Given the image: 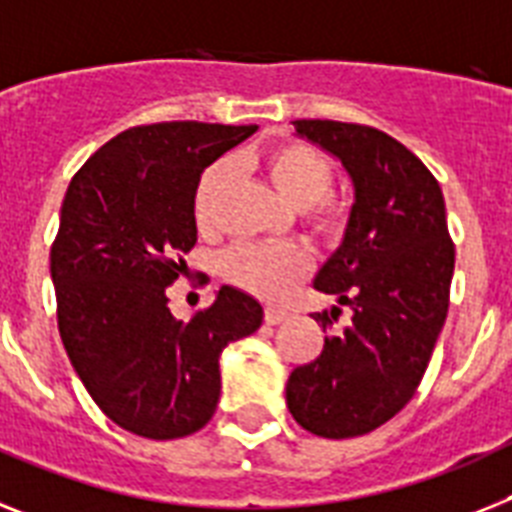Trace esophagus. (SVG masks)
<instances>
[{"label":"esophagus","instance_id":"1","mask_svg":"<svg viewBox=\"0 0 512 512\" xmlns=\"http://www.w3.org/2000/svg\"><path fill=\"white\" fill-rule=\"evenodd\" d=\"M264 319H266V324H282L287 319V311H285V308L269 306L264 311Z\"/></svg>","mask_w":512,"mask_h":512}]
</instances>
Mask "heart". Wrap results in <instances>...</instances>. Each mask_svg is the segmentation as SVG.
<instances>
[{
    "instance_id": "1",
    "label": "heart",
    "mask_w": 512,
    "mask_h": 512,
    "mask_svg": "<svg viewBox=\"0 0 512 512\" xmlns=\"http://www.w3.org/2000/svg\"><path fill=\"white\" fill-rule=\"evenodd\" d=\"M266 177L287 204L306 209L311 225L319 232H340L348 217L345 201L327 193L332 185V164L308 143H280L264 156ZM230 167L225 162L211 164L201 175L193 196V214L198 227H211L217 217L219 196L225 193ZM308 253L293 243H243L225 259L227 277L264 298H280L308 272Z\"/></svg>"
}]
</instances>
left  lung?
I'll use <instances>...</instances> for the list:
<instances>
[{
  "label": "left lung",
  "mask_w": 512,
  "mask_h": 512,
  "mask_svg": "<svg viewBox=\"0 0 512 512\" xmlns=\"http://www.w3.org/2000/svg\"><path fill=\"white\" fill-rule=\"evenodd\" d=\"M295 135L332 154L353 183L337 251L314 287L350 311L319 358L290 374L287 408L316 437L374 432L413 398L450 306L455 246L434 175L369 125L295 120ZM340 306L316 314L327 329Z\"/></svg>",
  "instance_id": "8db88e82"
}]
</instances>
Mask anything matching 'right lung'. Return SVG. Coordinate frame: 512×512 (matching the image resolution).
Instances as JSON below:
<instances>
[{
	"mask_svg": "<svg viewBox=\"0 0 512 512\" xmlns=\"http://www.w3.org/2000/svg\"><path fill=\"white\" fill-rule=\"evenodd\" d=\"M256 125L156 122L114 135L62 201L52 246L59 337L88 395L125 432L188 437L219 403V356L261 327L264 308L219 287L209 308L177 322L167 287L196 246L201 172Z\"/></svg>",
	"mask_w": 512,
	"mask_h": 512,
	"instance_id": "right-lung-1",
	"label": "right lung"
}]
</instances>
